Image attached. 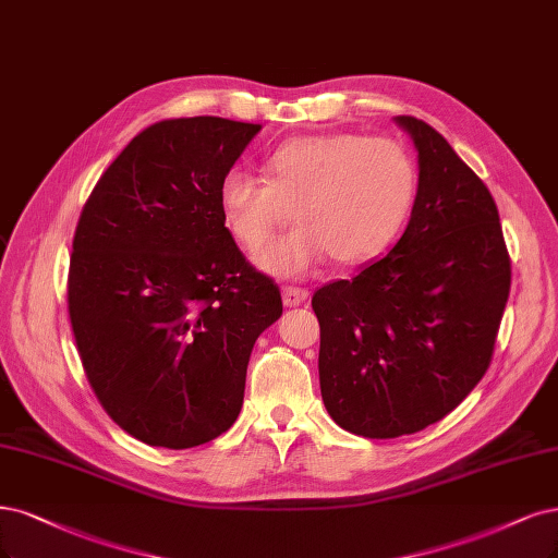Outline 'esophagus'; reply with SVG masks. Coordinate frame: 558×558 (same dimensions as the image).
<instances>
[{
    "label": "esophagus",
    "mask_w": 558,
    "mask_h": 558,
    "mask_svg": "<svg viewBox=\"0 0 558 558\" xmlns=\"http://www.w3.org/2000/svg\"><path fill=\"white\" fill-rule=\"evenodd\" d=\"M306 298H310V291H306V288H298V286H283L281 288V300H283L286 306H298Z\"/></svg>",
    "instance_id": "obj_1"
}]
</instances>
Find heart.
I'll return each mask as SVG.
<instances>
[{"mask_svg":"<svg viewBox=\"0 0 558 558\" xmlns=\"http://www.w3.org/2000/svg\"><path fill=\"white\" fill-rule=\"evenodd\" d=\"M417 166L395 138L318 133L283 143L265 159V180L230 170L219 205L230 235L254 252L291 219L300 226L256 256L265 272L302 277L332 256L360 265L386 252L407 221Z\"/></svg>","mask_w":558,"mask_h":558,"instance_id":"heart-1","label":"heart"}]
</instances>
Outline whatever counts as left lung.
<instances>
[{
  "label": "left lung",
  "mask_w": 558,
  "mask_h": 558,
  "mask_svg": "<svg viewBox=\"0 0 558 558\" xmlns=\"http://www.w3.org/2000/svg\"><path fill=\"white\" fill-rule=\"evenodd\" d=\"M395 122L417 149L409 226L388 256L312 298L323 403L364 438L415 434L457 409L489 367L510 293L485 182L427 122Z\"/></svg>",
  "instance_id": "obj_1"
}]
</instances>
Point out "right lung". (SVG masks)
I'll return each instance as SVG.
<instances>
[{
    "label": "right lung",
    "mask_w": 558,
    "mask_h": 558,
    "mask_svg": "<svg viewBox=\"0 0 558 558\" xmlns=\"http://www.w3.org/2000/svg\"><path fill=\"white\" fill-rule=\"evenodd\" d=\"M260 124L147 126L89 194L73 235L69 316L106 413L147 446L184 450L238 420L277 283L226 228L219 184Z\"/></svg>",
    "instance_id": "obj_1"
}]
</instances>
